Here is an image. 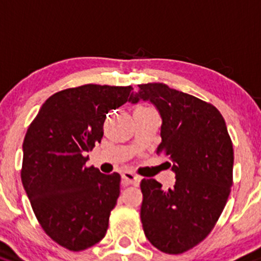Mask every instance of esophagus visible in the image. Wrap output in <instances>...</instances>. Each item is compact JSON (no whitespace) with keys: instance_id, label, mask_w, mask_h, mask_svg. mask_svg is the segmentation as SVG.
Listing matches in <instances>:
<instances>
[{"instance_id":"obj_1","label":"esophagus","mask_w":261,"mask_h":261,"mask_svg":"<svg viewBox=\"0 0 261 261\" xmlns=\"http://www.w3.org/2000/svg\"><path fill=\"white\" fill-rule=\"evenodd\" d=\"M139 182H140V178L138 176H135L131 172H125L122 174V185L123 186H130V185H135L138 186Z\"/></svg>"}]
</instances>
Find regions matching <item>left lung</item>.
<instances>
[{"label": "left lung", "mask_w": 261, "mask_h": 261, "mask_svg": "<svg viewBox=\"0 0 261 261\" xmlns=\"http://www.w3.org/2000/svg\"><path fill=\"white\" fill-rule=\"evenodd\" d=\"M149 100L162 117L158 155L168 156L176 182L168 190L141 181V223L154 247L182 254L200 244L221 217L233 184V146L223 116L211 103L166 84L139 85L128 102Z\"/></svg>", "instance_id": "left-lung-1"}]
</instances>
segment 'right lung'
Instances as JSON below:
<instances>
[{
	"label": "right lung",
	"mask_w": 261,
	"mask_h": 261,
	"mask_svg": "<svg viewBox=\"0 0 261 261\" xmlns=\"http://www.w3.org/2000/svg\"><path fill=\"white\" fill-rule=\"evenodd\" d=\"M131 87L87 84L50 95L28 127L21 181L43 231L70 251L106 236L121 176L87 167L85 154L103 138V123L125 105Z\"/></svg>",
	"instance_id": "1"
}]
</instances>
